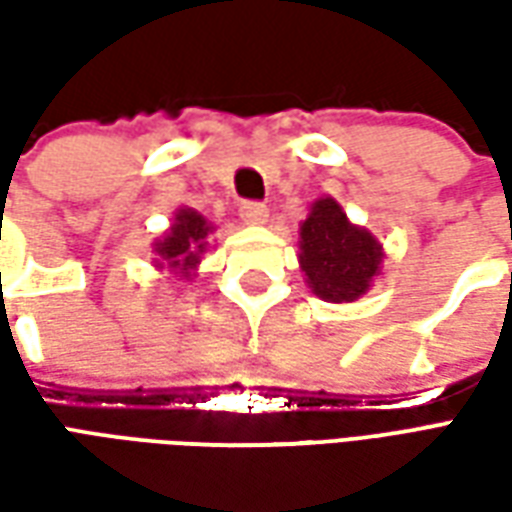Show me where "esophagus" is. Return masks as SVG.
I'll return each instance as SVG.
<instances>
[{
  "instance_id": "esophagus-1",
  "label": "esophagus",
  "mask_w": 512,
  "mask_h": 512,
  "mask_svg": "<svg viewBox=\"0 0 512 512\" xmlns=\"http://www.w3.org/2000/svg\"><path fill=\"white\" fill-rule=\"evenodd\" d=\"M241 219H244L246 224H266L268 208L263 202H241Z\"/></svg>"
}]
</instances>
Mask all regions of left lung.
I'll return each instance as SVG.
<instances>
[{
  "label": "left lung",
  "mask_w": 512,
  "mask_h": 512,
  "mask_svg": "<svg viewBox=\"0 0 512 512\" xmlns=\"http://www.w3.org/2000/svg\"><path fill=\"white\" fill-rule=\"evenodd\" d=\"M384 249L365 227L348 222L340 202L321 197L299 227V263L312 293L323 301H356L381 274Z\"/></svg>",
  "instance_id": "left-lung-1"
}]
</instances>
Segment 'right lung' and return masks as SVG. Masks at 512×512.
Wrapping results in <instances>:
<instances>
[{
	"instance_id": "add662e5",
	"label": "right lung",
	"mask_w": 512,
	"mask_h": 512,
	"mask_svg": "<svg viewBox=\"0 0 512 512\" xmlns=\"http://www.w3.org/2000/svg\"><path fill=\"white\" fill-rule=\"evenodd\" d=\"M208 233H213V224L197 213L194 208H180L172 219V227L161 241H156L153 252L158 255L156 266L169 271H178L183 277H191V271L200 263V255L208 246Z\"/></svg>"
}]
</instances>
